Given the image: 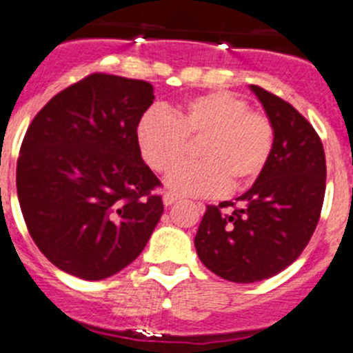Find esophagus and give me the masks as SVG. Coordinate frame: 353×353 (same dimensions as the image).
Returning a JSON list of instances; mask_svg holds the SVG:
<instances>
[{
	"instance_id": "1",
	"label": "esophagus",
	"mask_w": 353,
	"mask_h": 353,
	"mask_svg": "<svg viewBox=\"0 0 353 353\" xmlns=\"http://www.w3.org/2000/svg\"><path fill=\"white\" fill-rule=\"evenodd\" d=\"M177 200H179V196H177L176 193H172V192H167L163 195V204L167 205V208H169V205H172V204H176Z\"/></svg>"
}]
</instances>
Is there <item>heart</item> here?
<instances>
[{
  "label": "heart",
  "mask_w": 353,
  "mask_h": 353,
  "mask_svg": "<svg viewBox=\"0 0 353 353\" xmlns=\"http://www.w3.org/2000/svg\"><path fill=\"white\" fill-rule=\"evenodd\" d=\"M139 151L157 172H167L183 158L188 141L200 161L177 165L165 184L179 195H216L252 184L268 167L274 128L268 116L250 110L244 98L227 91L184 101L172 112L151 109L139 119Z\"/></svg>",
  "instance_id": "1"
}]
</instances>
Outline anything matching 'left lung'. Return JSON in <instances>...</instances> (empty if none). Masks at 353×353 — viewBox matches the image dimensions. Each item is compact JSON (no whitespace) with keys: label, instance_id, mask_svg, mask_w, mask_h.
Instances as JSON below:
<instances>
[{"label":"left lung","instance_id":"obj_1","mask_svg":"<svg viewBox=\"0 0 353 353\" xmlns=\"http://www.w3.org/2000/svg\"><path fill=\"white\" fill-rule=\"evenodd\" d=\"M274 128L268 167L236 202L208 205L195 236L205 268L234 283L278 274L303 253L320 220L325 153L319 133L288 101L250 85ZM234 207L230 215L221 212Z\"/></svg>","mask_w":353,"mask_h":353}]
</instances>
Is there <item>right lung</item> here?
Masks as SVG:
<instances>
[{
  "mask_svg": "<svg viewBox=\"0 0 353 353\" xmlns=\"http://www.w3.org/2000/svg\"><path fill=\"white\" fill-rule=\"evenodd\" d=\"M154 100L145 81L91 74L34 116L17 160V195L38 250L88 281L137 259L163 214L137 123Z\"/></svg>",
  "mask_w": 353,
  "mask_h": 353,
  "instance_id": "1",
  "label": "right lung"
}]
</instances>
